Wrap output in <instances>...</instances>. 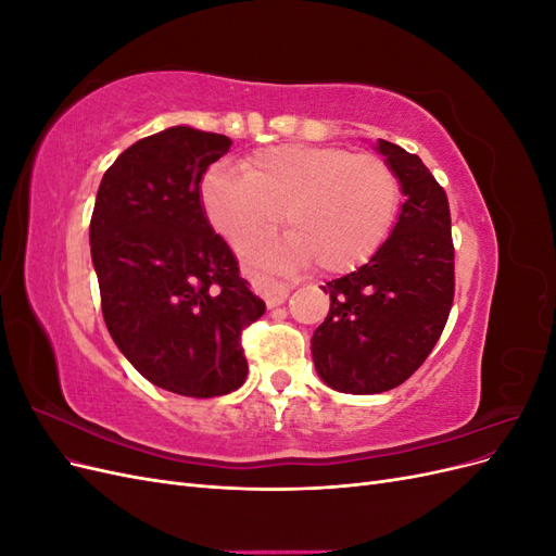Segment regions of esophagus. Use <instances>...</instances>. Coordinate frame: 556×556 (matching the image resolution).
Wrapping results in <instances>:
<instances>
[{
    "mask_svg": "<svg viewBox=\"0 0 556 556\" xmlns=\"http://www.w3.org/2000/svg\"><path fill=\"white\" fill-rule=\"evenodd\" d=\"M255 288L264 296L268 308L285 304V301H288V296H290V285H285V282L271 278V276H264V274L255 278Z\"/></svg>",
    "mask_w": 556,
    "mask_h": 556,
    "instance_id": "1",
    "label": "esophagus"
}]
</instances>
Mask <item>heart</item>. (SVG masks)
<instances>
[{
	"mask_svg": "<svg viewBox=\"0 0 556 556\" xmlns=\"http://www.w3.org/2000/svg\"><path fill=\"white\" fill-rule=\"evenodd\" d=\"M241 172L213 166L201 180V204L233 245L264 237L282 215L288 243L250 245L252 255L274 264L308 260L325 274L352 271L382 245L401 204L394 166L348 148H262Z\"/></svg>",
	"mask_w": 556,
	"mask_h": 556,
	"instance_id": "obj_1",
	"label": "heart"
}]
</instances>
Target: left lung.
<instances>
[{"label":"left lung","instance_id":"1","mask_svg":"<svg viewBox=\"0 0 556 556\" xmlns=\"http://www.w3.org/2000/svg\"><path fill=\"white\" fill-rule=\"evenodd\" d=\"M406 201L376 255L329 280L331 308L313 336L319 378L345 394H380L406 382L439 343L454 299L447 194L425 162L378 139Z\"/></svg>","mask_w":556,"mask_h":556}]
</instances>
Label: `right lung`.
I'll list each match as a JSON object with an SVG mask.
<instances>
[{
    "label": "right lung",
    "instance_id": "add662e5",
    "mask_svg": "<svg viewBox=\"0 0 556 556\" xmlns=\"http://www.w3.org/2000/svg\"><path fill=\"white\" fill-rule=\"evenodd\" d=\"M229 148L182 125L137 141L106 169L90 220L111 339L146 380L182 396L239 390L243 331L266 311L201 206V176Z\"/></svg>",
    "mask_w": 556,
    "mask_h": 556
}]
</instances>
